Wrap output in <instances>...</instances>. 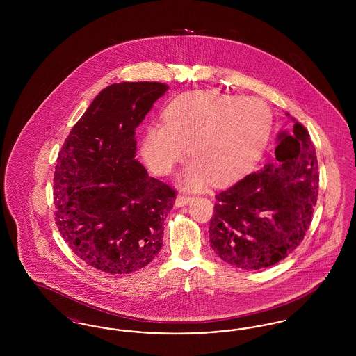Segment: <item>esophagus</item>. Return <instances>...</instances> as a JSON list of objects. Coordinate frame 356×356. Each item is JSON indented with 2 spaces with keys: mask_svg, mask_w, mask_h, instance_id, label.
<instances>
[{
  "mask_svg": "<svg viewBox=\"0 0 356 356\" xmlns=\"http://www.w3.org/2000/svg\"><path fill=\"white\" fill-rule=\"evenodd\" d=\"M191 202V197L186 196V195H177L175 199V205L176 207H184L186 204Z\"/></svg>",
  "mask_w": 356,
  "mask_h": 356,
  "instance_id": "obj_1",
  "label": "esophagus"
}]
</instances>
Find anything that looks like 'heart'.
I'll use <instances>...</instances> for the list:
<instances>
[{
    "label": "heart",
    "instance_id": "heart-1",
    "mask_svg": "<svg viewBox=\"0 0 356 356\" xmlns=\"http://www.w3.org/2000/svg\"><path fill=\"white\" fill-rule=\"evenodd\" d=\"M272 131V113L259 97L196 90L164 108L161 125L148 127L140 154L153 173L170 175L191 160L181 175L186 189H202L209 180L228 184L248 175L259 163Z\"/></svg>",
    "mask_w": 356,
    "mask_h": 356
}]
</instances>
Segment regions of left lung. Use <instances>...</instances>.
<instances>
[{"instance_id":"left-lung-1","label":"left lung","mask_w":356,"mask_h":356,"mask_svg":"<svg viewBox=\"0 0 356 356\" xmlns=\"http://www.w3.org/2000/svg\"><path fill=\"white\" fill-rule=\"evenodd\" d=\"M286 115L293 128L277 135L273 161L215 196L211 247L243 270L267 268L287 257L305 238L318 200L314 144L305 127Z\"/></svg>"}]
</instances>
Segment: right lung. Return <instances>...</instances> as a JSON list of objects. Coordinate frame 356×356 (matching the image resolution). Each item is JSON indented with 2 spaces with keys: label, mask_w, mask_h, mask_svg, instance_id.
<instances>
[{
  "label": "right lung",
  "mask_w": 356,
  "mask_h": 356,
  "mask_svg": "<svg viewBox=\"0 0 356 356\" xmlns=\"http://www.w3.org/2000/svg\"><path fill=\"white\" fill-rule=\"evenodd\" d=\"M170 86L120 83L102 89L72 128L54 170L58 231L88 266L131 273L163 247L175 191L136 156V128Z\"/></svg>",
  "instance_id": "1"
}]
</instances>
